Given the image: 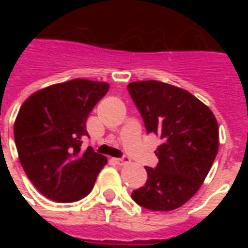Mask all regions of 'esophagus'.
<instances>
[{
  "label": "esophagus",
  "instance_id": "34e87169",
  "mask_svg": "<svg viewBox=\"0 0 248 248\" xmlns=\"http://www.w3.org/2000/svg\"><path fill=\"white\" fill-rule=\"evenodd\" d=\"M114 162H115L117 165H119V166H124L126 163H129L130 159L127 156H124V158H114Z\"/></svg>",
  "mask_w": 248,
  "mask_h": 248
}]
</instances>
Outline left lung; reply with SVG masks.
I'll list each match as a JSON object with an SVG mask.
<instances>
[{"instance_id": "8db88e82", "label": "left lung", "mask_w": 248, "mask_h": 248, "mask_svg": "<svg viewBox=\"0 0 248 248\" xmlns=\"http://www.w3.org/2000/svg\"><path fill=\"white\" fill-rule=\"evenodd\" d=\"M147 133L159 137L158 165L146 167L147 182L131 197L153 211H171L191 199L213 166L219 147L217 118L185 89L159 81L127 85Z\"/></svg>"}]
</instances>
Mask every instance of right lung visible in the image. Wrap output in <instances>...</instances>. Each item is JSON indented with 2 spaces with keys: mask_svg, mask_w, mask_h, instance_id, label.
<instances>
[{
  "mask_svg": "<svg viewBox=\"0 0 248 248\" xmlns=\"http://www.w3.org/2000/svg\"><path fill=\"white\" fill-rule=\"evenodd\" d=\"M108 82L76 78L33 93L14 122L18 158L30 182L54 202H77L92 191L108 158L82 150L86 119Z\"/></svg>",
  "mask_w": 248,
  "mask_h": 248,
  "instance_id": "1",
  "label": "right lung"
}]
</instances>
